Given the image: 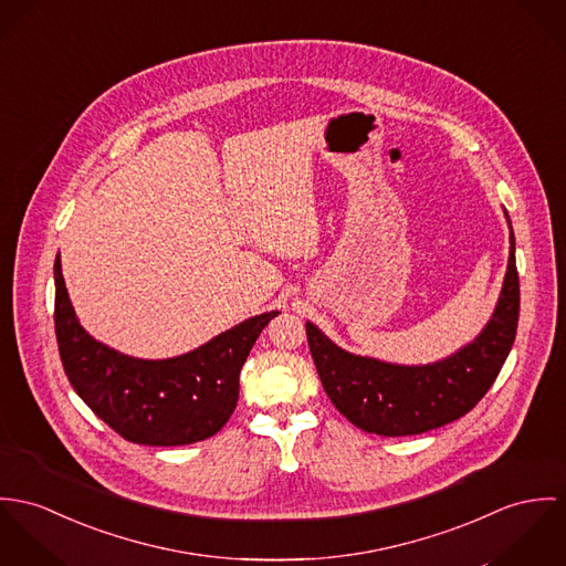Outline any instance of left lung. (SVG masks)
Returning <instances> with one entry per match:
<instances>
[{
  "instance_id": "left-lung-1",
  "label": "left lung",
  "mask_w": 566,
  "mask_h": 566,
  "mask_svg": "<svg viewBox=\"0 0 566 566\" xmlns=\"http://www.w3.org/2000/svg\"><path fill=\"white\" fill-rule=\"evenodd\" d=\"M516 325L518 273L510 237L507 273L493 318L471 345L440 363L386 365L343 352L313 323H306V334L316 374L336 410L369 434L408 437L442 428L475 408L502 371Z\"/></svg>"
}]
</instances>
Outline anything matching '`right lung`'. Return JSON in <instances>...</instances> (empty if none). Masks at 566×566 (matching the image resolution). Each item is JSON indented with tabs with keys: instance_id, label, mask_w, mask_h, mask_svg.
Returning <instances> with one entry per match:
<instances>
[{
	"instance_id": "add662e5",
	"label": "right lung",
	"mask_w": 566,
	"mask_h": 566,
	"mask_svg": "<svg viewBox=\"0 0 566 566\" xmlns=\"http://www.w3.org/2000/svg\"><path fill=\"white\" fill-rule=\"evenodd\" d=\"M54 280L56 340L73 390L119 437L151 447L210 439L228 423L253 343L277 316V311L252 316L171 360H138L84 332L71 308L59 255Z\"/></svg>"
}]
</instances>
